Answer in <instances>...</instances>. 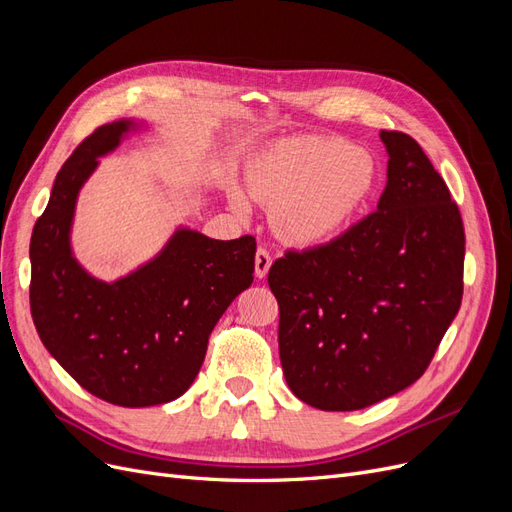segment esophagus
Returning a JSON list of instances; mask_svg holds the SVG:
<instances>
[{"mask_svg":"<svg viewBox=\"0 0 512 512\" xmlns=\"http://www.w3.org/2000/svg\"><path fill=\"white\" fill-rule=\"evenodd\" d=\"M254 262H256V277H260V280H262V277H267V273L271 269V262H273L267 247H258Z\"/></svg>","mask_w":512,"mask_h":512,"instance_id":"1","label":"esophagus"}]
</instances>
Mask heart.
Wrapping results in <instances>:
<instances>
[{"label": "heart", "instance_id": "obj_1", "mask_svg": "<svg viewBox=\"0 0 512 512\" xmlns=\"http://www.w3.org/2000/svg\"><path fill=\"white\" fill-rule=\"evenodd\" d=\"M376 179L378 164L363 147L333 138H290L256 162L250 190L271 205L277 237L292 245H316L354 220ZM232 203L243 207L241 196Z\"/></svg>", "mask_w": 512, "mask_h": 512}]
</instances>
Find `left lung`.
<instances>
[{
  "label": "left lung",
  "instance_id": "8db88e82",
  "mask_svg": "<svg viewBox=\"0 0 512 512\" xmlns=\"http://www.w3.org/2000/svg\"><path fill=\"white\" fill-rule=\"evenodd\" d=\"M389 153L378 211L269 269L290 391L327 412L361 410L425 374L463 297L461 213L412 136Z\"/></svg>",
  "mask_w": 512,
  "mask_h": 512
}]
</instances>
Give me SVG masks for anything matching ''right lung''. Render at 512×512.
<instances>
[{"label":"right lung","mask_w":512,"mask_h":512,"mask_svg":"<svg viewBox=\"0 0 512 512\" xmlns=\"http://www.w3.org/2000/svg\"><path fill=\"white\" fill-rule=\"evenodd\" d=\"M134 128L106 123L72 151L29 243V305L44 348L85 391L123 408L166 404L190 389L213 327L254 282L256 254L250 235L218 241L179 228L156 258L113 284L76 262V198L98 158Z\"/></svg>","instance_id":"1"}]
</instances>
